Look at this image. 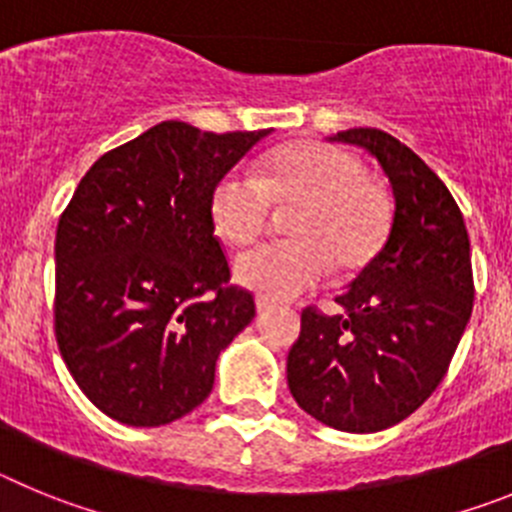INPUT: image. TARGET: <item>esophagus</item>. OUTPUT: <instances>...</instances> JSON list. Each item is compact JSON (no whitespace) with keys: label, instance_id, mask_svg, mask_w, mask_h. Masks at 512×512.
Returning a JSON list of instances; mask_svg holds the SVG:
<instances>
[{"label":"esophagus","instance_id":"esophagus-1","mask_svg":"<svg viewBox=\"0 0 512 512\" xmlns=\"http://www.w3.org/2000/svg\"><path fill=\"white\" fill-rule=\"evenodd\" d=\"M274 307H277V302L269 300V297H256V310H259L261 315H264V312H271Z\"/></svg>","mask_w":512,"mask_h":512}]
</instances>
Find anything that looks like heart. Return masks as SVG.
I'll return each instance as SVG.
<instances>
[{
  "label": "heart",
  "instance_id": "1",
  "mask_svg": "<svg viewBox=\"0 0 512 512\" xmlns=\"http://www.w3.org/2000/svg\"><path fill=\"white\" fill-rule=\"evenodd\" d=\"M289 212V241L266 243L235 261L243 287L284 300L328 277L366 269L392 228V200L366 176L359 156L320 140L271 151L256 176L225 171L210 192V220L230 246H251L266 233L274 207Z\"/></svg>",
  "mask_w": 512,
  "mask_h": 512
}]
</instances>
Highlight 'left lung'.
I'll use <instances>...</instances> for the list:
<instances>
[{
  "mask_svg": "<svg viewBox=\"0 0 512 512\" xmlns=\"http://www.w3.org/2000/svg\"><path fill=\"white\" fill-rule=\"evenodd\" d=\"M330 140L377 158L395 212L377 259L336 297L341 315L302 310L287 382L297 405L320 423L374 433L415 413L449 372L472 318V251L456 200L405 143L377 128Z\"/></svg>",
  "mask_w": 512,
  "mask_h": 512,
  "instance_id": "obj_1",
  "label": "left lung"
}]
</instances>
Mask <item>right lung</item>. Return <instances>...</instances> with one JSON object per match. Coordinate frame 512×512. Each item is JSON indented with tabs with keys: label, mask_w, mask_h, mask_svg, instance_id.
<instances>
[{
	"label": "right lung",
	"mask_w": 512,
	"mask_h": 512,
	"mask_svg": "<svg viewBox=\"0 0 512 512\" xmlns=\"http://www.w3.org/2000/svg\"><path fill=\"white\" fill-rule=\"evenodd\" d=\"M266 130L166 120L104 153L56 230L58 351L104 415L156 428L192 413L217 354L256 315L210 220L212 184Z\"/></svg>",
	"instance_id": "1"
}]
</instances>
